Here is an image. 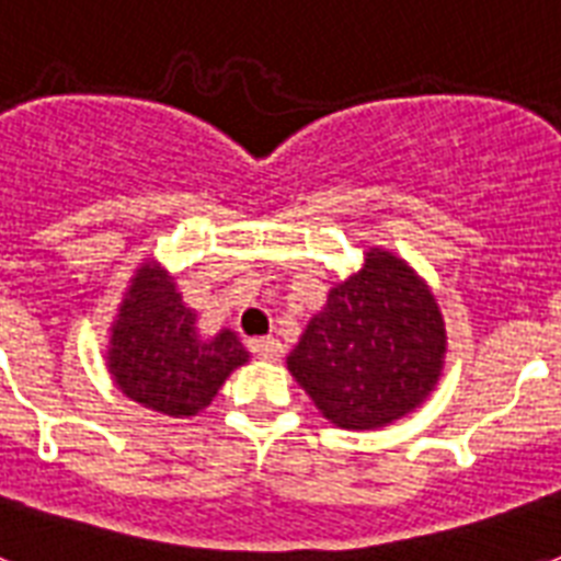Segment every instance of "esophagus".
<instances>
[{"instance_id":"1","label":"esophagus","mask_w":561,"mask_h":561,"mask_svg":"<svg viewBox=\"0 0 561 561\" xmlns=\"http://www.w3.org/2000/svg\"><path fill=\"white\" fill-rule=\"evenodd\" d=\"M250 352L262 360H279L282 343L276 337H259V341H250Z\"/></svg>"}]
</instances>
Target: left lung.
<instances>
[{"label": "left lung", "mask_w": 561, "mask_h": 561, "mask_svg": "<svg viewBox=\"0 0 561 561\" xmlns=\"http://www.w3.org/2000/svg\"><path fill=\"white\" fill-rule=\"evenodd\" d=\"M448 334L434 290L401 255L369 247L308 320L288 369L332 425L375 431L434 392Z\"/></svg>", "instance_id": "1"}]
</instances>
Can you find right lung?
<instances>
[{"label": "right lung", "mask_w": 561, "mask_h": 561, "mask_svg": "<svg viewBox=\"0 0 561 561\" xmlns=\"http://www.w3.org/2000/svg\"><path fill=\"white\" fill-rule=\"evenodd\" d=\"M104 358L127 399L162 416L188 419L209 408L250 352L232 329L203 334L174 276L148 259L130 276Z\"/></svg>", "instance_id": "add662e5"}]
</instances>
